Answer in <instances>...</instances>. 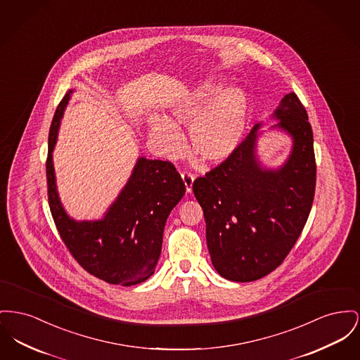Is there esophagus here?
Here are the masks:
<instances>
[{
	"label": "esophagus",
	"mask_w": 360,
	"mask_h": 360,
	"mask_svg": "<svg viewBox=\"0 0 360 360\" xmlns=\"http://www.w3.org/2000/svg\"><path fill=\"white\" fill-rule=\"evenodd\" d=\"M181 176H182V181H184V184H185L186 193L191 194V188H193V182H194V175L191 174V172H182Z\"/></svg>",
	"instance_id": "1"
}]
</instances>
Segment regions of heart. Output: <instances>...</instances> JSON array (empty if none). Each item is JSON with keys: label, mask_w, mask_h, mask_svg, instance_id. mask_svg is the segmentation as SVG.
Masks as SVG:
<instances>
[{"label": "heart", "mask_w": 360, "mask_h": 360, "mask_svg": "<svg viewBox=\"0 0 360 360\" xmlns=\"http://www.w3.org/2000/svg\"><path fill=\"white\" fill-rule=\"evenodd\" d=\"M250 111L245 89L219 82L191 86L169 105V118L152 112L147 117L149 137L163 156L178 158L184 136L178 127H189L191 152L204 163L229 159L243 139Z\"/></svg>", "instance_id": "1"}]
</instances>
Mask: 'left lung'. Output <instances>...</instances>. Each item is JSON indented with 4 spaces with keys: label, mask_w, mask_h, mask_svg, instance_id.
Instances as JSON below:
<instances>
[{
    "label": "left lung",
    "mask_w": 360,
    "mask_h": 360,
    "mask_svg": "<svg viewBox=\"0 0 360 360\" xmlns=\"http://www.w3.org/2000/svg\"><path fill=\"white\" fill-rule=\"evenodd\" d=\"M269 127L291 140L285 160L264 165L258 140L264 122L220 166L197 178L193 193L207 224L212 265L231 281H254L284 261L302 233L316 191L313 130L295 92L284 95Z\"/></svg>",
    "instance_id": "1"
}]
</instances>
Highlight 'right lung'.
Returning a JSON list of instances; mask_svg holds the SVG:
<instances>
[{"label":"right lung","instance_id":"obj_1","mask_svg":"<svg viewBox=\"0 0 360 360\" xmlns=\"http://www.w3.org/2000/svg\"><path fill=\"white\" fill-rule=\"evenodd\" d=\"M75 91L65 94L49 133L46 174L50 211L66 248L88 274L110 284L136 285L153 275L169 212L186 188L169 162L139 156L125 186L101 219H73L57 189L53 150Z\"/></svg>","mask_w":360,"mask_h":360}]
</instances>
